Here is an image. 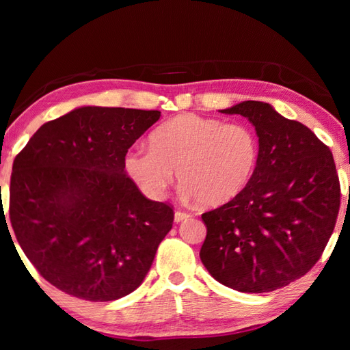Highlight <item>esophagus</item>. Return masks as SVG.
Segmentation results:
<instances>
[{
  "label": "esophagus",
  "instance_id": "obj_1",
  "mask_svg": "<svg viewBox=\"0 0 350 350\" xmlns=\"http://www.w3.org/2000/svg\"><path fill=\"white\" fill-rule=\"evenodd\" d=\"M189 218H191V213H188V212L177 211V212L174 213V221H176V222H182V221L189 219Z\"/></svg>",
  "mask_w": 350,
  "mask_h": 350
}]
</instances>
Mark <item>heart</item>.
<instances>
[{"mask_svg":"<svg viewBox=\"0 0 350 350\" xmlns=\"http://www.w3.org/2000/svg\"><path fill=\"white\" fill-rule=\"evenodd\" d=\"M258 158L260 141L251 126L187 113L158 126L150 147L129 150L124 167L148 198L165 197L177 170L185 196L221 206L248 187Z\"/></svg>","mask_w":350,"mask_h":350,"instance_id":"1","label":"heart"}]
</instances>
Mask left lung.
Masks as SVG:
<instances>
[{
  "mask_svg": "<svg viewBox=\"0 0 350 350\" xmlns=\"http://www.w3.org/2000/svg\"><path fill=\"white\" fill-rule=\"evenodd\" d=\"M221 113L248 118L260 158L239 196L202 215L200 258L221 284L272 292L306 275L329 241L341 196L336 162L314 132L269 103L245 100Z\"/></svg>",
  "mask_w": 350,
  "mask_h": 350,
  "instance_id": "left-lung-1",
  "label": "left lung"
}]
</instances>
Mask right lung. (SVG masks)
I'll return each instance as SVG.
<instances>
[{
	"instance_id": "obj_1",
	"label": "right lung",
	"mask_w": 350,
	"mask_h": 350,
	"mask_svg": "<svg viewBox=\"0 0 350 350\" xmlns=\"http://www.w3.org/2000/svg\"><path fill=\"white\" fill-rule=\"evenodd\" d=\"M159 117L161 111L81 107L42 124L14 158L13 232L62 292L107 302L146 278L174 211L141 194L124 158Z\"/></svg>"
}]
</instances>
